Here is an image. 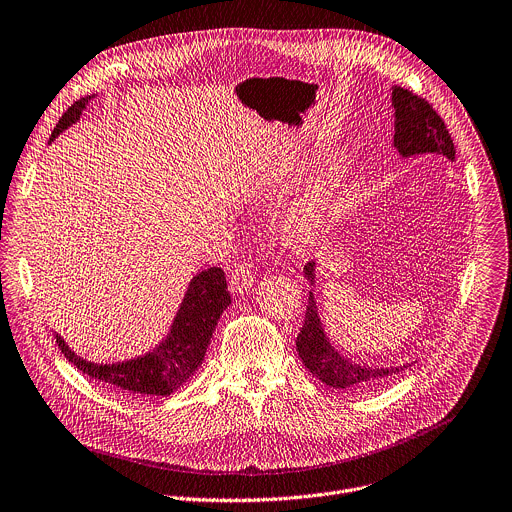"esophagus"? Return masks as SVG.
Here are the masks:
<instances>
[{
	"label": "esophagus",
	"instance_id": "esophagus-1",
	"mask_svg": "<svg viewBox=\"0 0 512 512\" xmlns=\"http://www.w3.org/2000/svg\"><path fill=\"white\" fill-rule=\"evenodd\" d=\"M229 279H231V281H229V283H231V291H235V293H243V291L251 289L253 283H255L253 271H251V265H249V263H239V265H235V269H233V273H231Z\"/></svg>",
	"mask_w": 512,
	"mask_h": 512
}]
</instances>
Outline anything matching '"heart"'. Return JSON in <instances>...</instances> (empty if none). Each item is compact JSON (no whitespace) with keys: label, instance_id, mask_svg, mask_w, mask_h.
Masks as SVG:
<instances>
[{"label":"heart","instance_id":"1","mask_svg":"<svg viewBox=\"0 0 512 512\" xmlns=\"http://www.w3.org/2000/svg\"><path fill=\"white\" fill-rule=\"evenodd\" d=\"M348 179V162L337 156L309 187L305 199L285 217L283 233L293 247L311 245L327 225L344 211V187Z\"/></svg>","mask_w":512,"mask_h":512}]
</instances>
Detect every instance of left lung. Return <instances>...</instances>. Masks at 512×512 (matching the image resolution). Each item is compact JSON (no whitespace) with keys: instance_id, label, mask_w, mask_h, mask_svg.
Masks as SVG:
<instances>
[{"instance_id":"8db88e82","label":"left lung","mask_w":512,"mask_h":512,"mask_svg":"<svg viewBox=\"0 0 512 512\" xmlns=\"http://www.w3.org/2000/svg\"><path fill=\"white\" fill-rule=\"evenodd\" d=\"M392 106H394V146L402 158L414 154H440L448 160H454V142L446 130L444 120L436 110L420 96L404 90L400 86L392 88ZM303 273L311 285H315V263H307ZM295 348L299 352L305 368L329 388L337 390H368L382 386L392 376L408 370L410 364L400 366H366L356 364L350 358L339 354L329 337L325 335L323 323L317 313L313 289L309 291L307 311L303 327L295 339Z\"/></svg>"}]
</instances>
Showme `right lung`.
Here are the masks:
<instances>
[{"label": "right lung", "instance_id": "1", "mask_svg": "<svg viewBox=\"0 0 512 512\" xmlns=\"http://www.w3.org/2000/svg\"><path fill=\"white\" fill-rule=\"evenodd\" d=\"M92 98L94 96L80 98L64 112L50 136V142L80 120ZM229 303L231 295L227 291L225 271L221 267H211L191 279L168 335L144 356L116 364H94L76 356L62 335L54 333V337L66 360L82 374L126 394L170 396L201 368L217 321Z\"/></svg>", "mask_w": 512, "mask_h": 512}]
</instances>
